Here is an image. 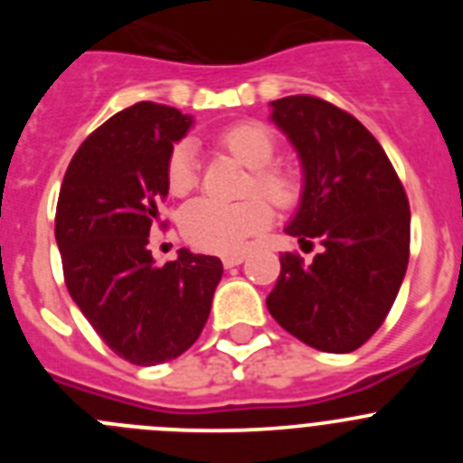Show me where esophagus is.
Masks as SVG:
<instances>
[{
	"mask_svg": "<svg viewBox=\"0 0 463 463\" xmlns=\"http://www.w3.org/2000/svg\"><path fill=\"white\" fill-rule=\"evenodd\" d=\"M243 260H245V252H232V255L222 257V264L224 269H232V267H239Z\"/></svg>",
	"mask_w": 463,
	"mask_h": 463,
	"instance_id": "obj_1",
	"label": "esophagus"
}]
</instances>
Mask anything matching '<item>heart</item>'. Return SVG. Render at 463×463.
I'll return each instance as SVG.
<instances>
[{
	"label": "heart",
	"instance_id": "obj_1",
	"mask_svg": "<svg viewBox=\"0 0 463 463\" xmlns=\"http://www.w3.org/2000/svg\"><path fill=\"white\" fill-rule=\"evenodd\" d=\"M215 141L224 153L252 169L245 194L255 196L241 199L236 203L196 199L183 208L181 232L196 250L232 255L271 224L273 211L266 202L268 198L273 206L288 211L298 203L304 185L297 171L271 162L276 157L278 141L267 125L255 120L236 122L222 129ZM196 183H199V165H196L194 146L190 141L175 143V148L166 159V187L171 194L183 196L194 190ZM257 191L261 197L256 196ZM264 195L268 196L266 200Z\"/></svg>",
	"mask_w": 463,
	"mask_h": 463
}]
</instances>
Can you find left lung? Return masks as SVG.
<instances>
[{"label": "left lung", "mask_w": 463, "mask_h": 463, "mask_svg": "<svg viewBox=\"0 0 463 463\" xmlns=\"http://www.w3.org/2000/svg\"><path fill=\"white\" fill-rule=\"evenodd\" d=\"M271 106L304 166V194L285 232L320 241L322 252L310 264L280 255L269 313L315 350L353 353L380 329L406 276V190L383 146L347 110L310 94Z\"/></svg>", "instance_id": "left-lung-1"}]
</instances>
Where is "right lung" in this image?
<instances>
[{"instance_id":"add662e5","label":"right lung","mask_w":463,"mask_h":463,"mask_svg":"<svg viewBox=\"0 0 463 463\" xmlns=\"http://www.w3.org/2000/svg\"><path fill=\"white\" fill-rule=\"evenodd\" d=\"M178 109L138 101L97 127L64 174L55 241L67 289L101 341L127 362L155 366L199 338L222 261L178 252L155 267L148 250L166 159L190 129Z\"/></svg>"}]
</instances>
